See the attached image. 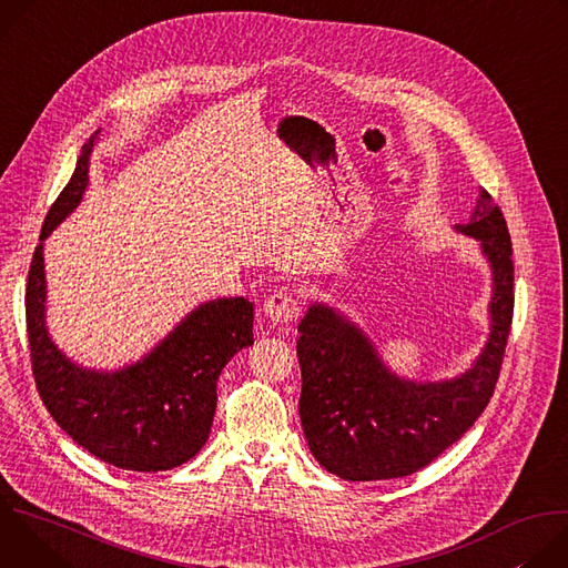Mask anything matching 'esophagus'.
<instances>
[{
    "instance_id": "esophagus-1",
    "label": "esophagus",
    "mask_w": 568,
    "mask_h": 568,
    "mask_svg": "<svg viewBox=\"0 0 568 568\" xmlns=\"http://www.w3.org/2000/svg\"><path fill=\"white\" fill-rule=\"evenodd\" d=\"M263 312L272 323H276V326H290V323H294L301 316L298 301L283 290L267 296V301L263 303Z\"/></svg>"
}]
</instances>
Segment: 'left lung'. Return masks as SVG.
Returning a JSON list of instances; mask_svg holds the SVG:
<instances>
[{
    "label": "left lung",
    "mask_w": 568,
    "mask_h": 568,
    "mask_svg": "<svg viewBox=\"0 0 568 568\" xmlns=\"http://www.w3.org/2000/svg\"><path fill=\"white\" fill-rule=\"evenodd\" d=\"M493 267V333L476 364L447 382H407L386 371L373 344L326 305L298 323L301 425L314 458L346 480H384L418 471L454 445L488 407L515 312L513 242L501 209L480 191L469 224Z\"/></svg>",
    "instance_id": "obj_1"
}]
</instances>
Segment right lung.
Returning <instances> with one entry per match:
<instances>
[{
    "label": "right lung",
    "mask_w": 568,
    "mask_h": 568,
    "mask_svg": "<svg viewBox=\"0 0 568 568\" xmlns=\"http://www.w3.org/2000/svg\"><path fill=\"white\" fill-rule=\"evenodd\" d=\"M92 145L94 139L51 204L29 267L24 301L31 368L47 412L80 447L121 469L164 471L193 458L206 443L217 377L237 351L254 344V305L242 296L204 303L148 357L116 373L71 364L44 328L42 240L83 197Z\"/></svg>",
    "instance_id": "right-lung-1"
}]
</instances>
